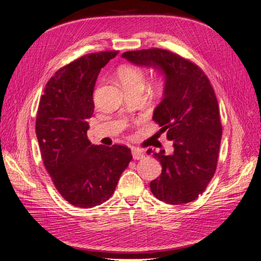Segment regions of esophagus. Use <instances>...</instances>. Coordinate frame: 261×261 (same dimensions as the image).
<instances>
[{
    "label": "esophagus",
    "mask_w": 261,
    "mask_h": 261,
    "mask_svg": "<svg viewBox=\"0 0 261 261\" xmlns=\"http://www.w3.org/2000/svg\"><path fill=\"white\" fill-rule=\"evenodd\" d=\"M132 154H133V159L134 160H140V159H143V158L145 156L143 151H141V150H139V149H136V148L133 149Z\"/></svg>",
    "instance_id": "1"
}]
</instances>
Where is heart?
<instances>
[{
  "label": "heart",
  "instance_id": "heart-1",
  "mask_svg": "<svg viewBox=\"0 0 261 261\" xmlns=\"http://www.w3.org/2000/svg\"><path fill=\"white\" fill-rule=\"evenodd\" d=\"M117 80L125 90L144 89L146 83L145 70L134 64H124L117 68ZM164 88V81L162 77H156L152 82V89L156 92Z\"/></svg>",
  "mask_w": 261,
  "mask_h": 261
}]
</instances>
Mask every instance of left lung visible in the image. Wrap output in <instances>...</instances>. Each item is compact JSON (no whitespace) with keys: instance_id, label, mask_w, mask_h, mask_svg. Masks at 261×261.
I'll return each instance as SVG.
<instances>
[{"instance_id":"left-lung-1","label":"left lung","mask_w":261,"mask_h":261,"mask_svg":"<svg viewBox=\"0 0 261 261\" xmlns=\"http://www.w3.org/2000/svg\"><path fill=\"white\" fill-rule=\"evenodd\" d=\"M122 58L164 75L163 99L152 120L167 132L174 151L167 155L164 150H147L162 165L150 189L170 204L197 199L215 175L222 137L218 100L208 77L193 62L168 50L127 51Z\"/></svg>"}]
</instances>
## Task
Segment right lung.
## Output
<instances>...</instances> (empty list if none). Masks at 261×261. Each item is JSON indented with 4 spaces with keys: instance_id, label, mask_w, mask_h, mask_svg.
Here are the masks:
<instances>
[{
    "instance_id": "1",
    "label": "right lung",
    "mask_w": 261,
    "mask_h": 261,
    "mask_svg": "<svg viewBox=\"0 0 261 261\" xmlns=\"http://www.w3.org/2000/svg\"><path fill=\"white\" fill-rule=\"evenodd\" d=\"M117 53L86 54L60 68L39 102L36 134L45 170L63 198L78 208L107 201L133 158L128 147L96 146L87 137L94 85Z\"/></svg>"
}]
</instances>
